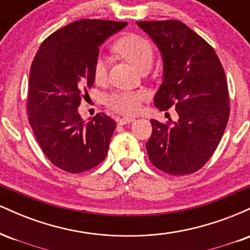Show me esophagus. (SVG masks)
Returning <instances> with one entry per match:
<instances>
[{
	"instance_id": "1",
	"label": "esophagus",
	"mask_w": 250,
	"mask_h": 250,
	"mask_svg": "<svg viewBox=\"0 0 250 250\" xmlns=\"http://www.w3.org/2000/svg\"><path fill=\"white\" fill-rule=\"evenodd\" d=\"M134 117L131 116H125V117H121V119H117V122H119V125H127V123H130L134 121Z\"/></svg>"
}]
</instances>
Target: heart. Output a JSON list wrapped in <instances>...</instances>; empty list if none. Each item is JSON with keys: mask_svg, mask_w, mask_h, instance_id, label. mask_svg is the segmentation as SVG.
<instances>
[{"mask_svg": "<svg viewBox=\"0 0 250 250\" xmlns=\"http://www.w3.org/2000/svg\"><path fill=\"white\" fill-rule=\"evenodd\" d=\"M115 53L121 55L139 70L150 68L154 61V48L147 39L137 34H127L116 40L113 44ZM108 61L103 55L96 56L93 63V75L96 82H103L107 77ZM146 99L143 91L115 90L104 96V104L111 110L121 114H135L139 111Z\"/></svg>", "mask_w": 250, "mask_h": 250, "instance_id": "1", "label": "heart"}]
</instances>
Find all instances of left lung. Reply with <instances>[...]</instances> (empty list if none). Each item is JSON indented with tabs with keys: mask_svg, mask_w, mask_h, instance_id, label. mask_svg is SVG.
I'll return each mask as SVG.
<instances>
[{
	"mask_svg": "<svg viewBox=\"0 0 250 250\" xmlns=\"http://www.w3.org/2000/svg\"><path fill=\"white\" fill-rule=\"evenodd\" d=\"M136 23L163 57V82L154 104L160 110L175 107L179 114L174 123L150 120L153 133L146 145L149 160L167 174H193L209 161L228 123L225 69L214 48L181 21Z\"/></svg>",
	"mask_w": 250,
	"mask_h": 250,
	"instance_id": "8db88e82",
	"label": "left lung"
}]
</instances>
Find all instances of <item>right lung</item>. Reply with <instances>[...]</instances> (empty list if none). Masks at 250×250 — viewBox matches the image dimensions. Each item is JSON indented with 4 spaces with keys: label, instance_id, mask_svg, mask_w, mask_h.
<instances>
[{
    "label": "right lung",
    "instance_id": "right-lung-1",
    "mask_svg": "<svg viewBox=\"0 0 250 250\" xmlns=\"http://www.w3.org/2000/svg\"><path fill=\"white\" fill-rule=\"evenodd\" d=\"M125 25L127 22L79 20L48 36L31 63L28 121L48 160L68 173L95 168L108 153L116 122L101 113L84 123L77 108L95 81L93 63L99 45Z\"/></svg>",
    "mask_w": 250,
    "mask_h": 250
}]
</instances>
